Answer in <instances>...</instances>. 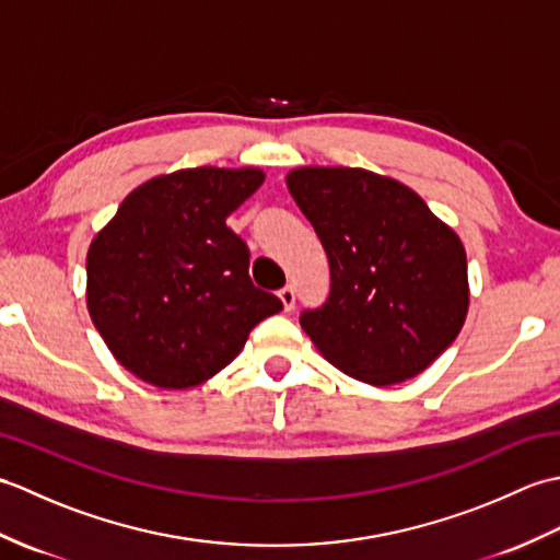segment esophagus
<instances>
[{"instance_id": "1", "label": "esophagus", "mask_w": 560, "mask_h": 560, "mask_svg": "<svg viewBox=\"0 0 560 560\" xmlns=\"http://www.w3.org/2000/svg\"><path fill=\"white\" fill-rule=\"evenodd\" d=\"M279 299L283 303V311H293V307H295V291H293V287H283L279 291Z\"/></svg>"}]
</instances>
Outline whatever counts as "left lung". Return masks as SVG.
<instances>
[{
  "mask_svg": "<svg viewBox=\"0 0 560 560\" xmlns=\"http://www.w3.org/2000/svg\"><path fill=\"white\" fill-rule=\"evenodd\" d=\"M287 185L329 259V299L301 317L315 349L375 387L423 373L467 319L459 235L411 187L373 171L303 165Z\"/></svg>",
  "mask_w": 560,
  "mask_h": 560,
  "instance_id": "8db88e82",
  "label": "left lung"
}]
</instances>
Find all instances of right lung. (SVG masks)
I'll use <instances>...</instances> for the list:
<instances>
[{"mask_svg": "<svg viewBox=\"0 0 560 560\" xmlns=\"http://www.w3.org/2000/svg\"><path fill=\"white\" fill-rule=\"evenodd\" d=\"M261 183L259 168L217 165L151 177L91 241L89 315L139 380L161 389L207 383L283 307L253 287L247 245L225 225Z\"/></svg>", "mask_w": 560, "mask_h": 560, "instance_id": "1", "label": "right lung"}]
</instances>
